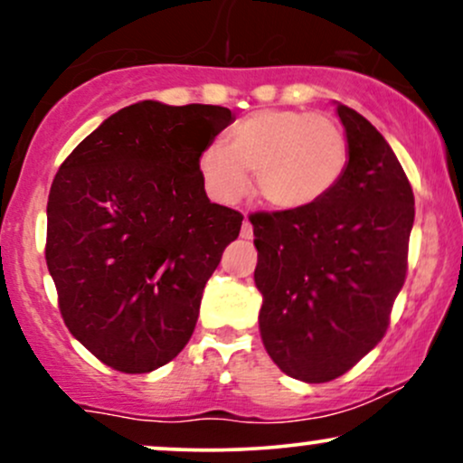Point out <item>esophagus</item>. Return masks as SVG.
I'll list each match as a JSON object with an SVG mask.
<instances>
[{"label":"esophagus","instance_id":"1","mask_svg":"<svg viewBox=\"0 0 463 463\" xmlns=\"http://www.w3.org/2000/svg\"><path fill=\"white\" fill-rule=\"evenodd\" d=\"M241 237L243 239H252V224H250L248 217L243 220V224H241Z\"/></svg>","mask_w":463,"mask_h":463}]
</instances>
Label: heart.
I'll use <instances>...</instances> for the list:
<instances>
[{"label":"heart","instance_id":"obj_1","mask_svg":"<svg viewBox=\"0 0 463 463\" xmlns=\"http://www.w3.org/2000/svg\"><path fill=\"white\" fill-rule=\"evenodd\" d=\"M348 158L346 132L331 117L268 109L239 119L228 130L226 146H206L198 169L217 202H237L248 189V174H254V194L263 204L302 211L337 187Z\"/></svg>","mask_w":463,"mask_h":463}]
</instances>
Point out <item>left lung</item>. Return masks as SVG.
Segmentation results:
<instances>
[{"label":"left lung","mask_w":463,"mask_h":463,"mask_svg":"<svg viewBox=\"0 0 463 463\" xmlns=\"http://www.w3.org/2000/svg\"><path fill=\"white\" fill-rule=\"evenodd\" d=\"M335 106L350 147L337 187L309 209L250 217L263 346L305 383L337 379L383 339L416 215L390 143L357 110Z\"/></svg>","instance_id":"left-lung-1"}]
</instances>
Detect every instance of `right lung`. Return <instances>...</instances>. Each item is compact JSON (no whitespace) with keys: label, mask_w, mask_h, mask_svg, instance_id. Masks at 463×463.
Segmentation results:
<instances>
[{"label":"right lung","mask_w":463,"mask_h":463,"mask_svg":"<svg viewBox=\"0 0 463 463\" xmlns=\"http://www.w3.org/2000/svg\"><path fill=\"white\" fill-rule=\"evenodd\" d=\"M232 119L224 106L143 99L58 169L47 269L67 328L110 368L146 374L191 339L206 280L241 231V213L206 198L198 169Z\"/></svg>","instance_id":"add662e5"}]
</instances>
